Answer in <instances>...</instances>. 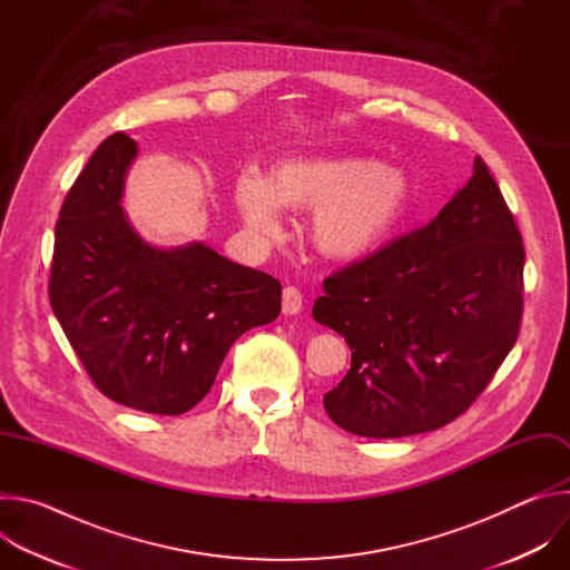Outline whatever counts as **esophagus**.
<instances>
[{"label": "esophagus", "mask_w": 570, "mask_h": 570, "mask_svg": "<svg viewBox=\"0 0 570 570\" xmlns=\"http://www.w3.org/2000/svg\"><path fill=\"white\" fill-rule=\"evenodd\" d=\"M302 311V293L295 286H286L282 293V313L295 315Z\"/></svg>", "instance_id": "34e87169"}]
</instances>
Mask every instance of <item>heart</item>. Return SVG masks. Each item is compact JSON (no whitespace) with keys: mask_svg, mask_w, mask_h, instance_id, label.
Returning a JSON list of instances; mask_svg holds the SVG:
<instances>
[{"mask_svg":"<svg viewBox=\"0 0 570 570\" xmlns=\"http://www.w3.org/2000/svg\"><path fill=\"white\" fill-rule=\"evenodd\" d=\"M409 203L411 183L401 169L361 157L286 159L268 180L248 169L234 183L236 212L255 236H279L282 207L313 209V246L334 262H356L379 248Z\"/></svg>","mask_w":570,"mask_h":570,"instance_id":"b5f03b06","label":"heart"}]
</instances>
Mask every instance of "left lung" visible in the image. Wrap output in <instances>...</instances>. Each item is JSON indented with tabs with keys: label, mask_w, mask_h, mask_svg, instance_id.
<instances>
[{
	"label": "left lung",
	"mask_w": 570,
	"mask_h": 570,
	"mask_svg": "<svg viewBox=\"0 0 570 570\" xmlns=\"http://www.w3.org/2000/svg\"><path fill=\"white\" fill-rule=\"evenodd\" d=\"M525 250L480 157L440 214L324 279L313 317L345 336L352 367L324 394L345 431L392 440L462 415L517 343Z\"/></svg>",
	"instance_id": "obj_1"
}]
</instances>
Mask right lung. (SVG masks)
<instances>
[{
  "label": "right lung",
  "mask_w": 570,
  "mask_h": 570,
  "mask_svg": "<svg viewBox=\"0 0 570 570\" xmlns=\"http://www.w3.org/2000/svg\"><path fill=\"white\" fill-rule=\"evenodd\" d=\"M137 141L92 153L56 223L49 302L95 385L153 415H183L212 390L238 336L273 322L282 284L203 240L157 248L124 212Z\"/></svg>",
  "instance_id": "obj_1"
}]
</instances>
